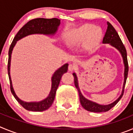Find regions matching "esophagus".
Instances as JSON below:
<instances>
[{"label":"esophagus","mask_w":133,"mask_h":133,"mask_svg":"<svg viewBox=\"0 0 133 133\" xmlns=\"http://www.w3.org/2000/svg\"><path fill=\"white\" fill-rule=\"evenodd\" d=\"M68 69L69 71H73L75 69V66L72 64H69V66H68Z\"/></svg>","instance_id":"34e87169"}]
</instances>
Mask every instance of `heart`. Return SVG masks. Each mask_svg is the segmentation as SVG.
<instances>
[{
  "mask_svg": "<svg viewBox=\"0 0 133 133\" xmlns=\"http://www.w3.org/2000/svg\"><path fill=\"white\" fill-rule=\"evenodd\" d=\"M101 30L90 24H84L67 32L64 35V41L69 46H75L87 41L93 43L101 37Z\"/></svg>",
  "mask_w": 133,
  "mask_h": 133,
  "instance_id": "b5f03b06",
  "label": "heart"
}]
</instances>
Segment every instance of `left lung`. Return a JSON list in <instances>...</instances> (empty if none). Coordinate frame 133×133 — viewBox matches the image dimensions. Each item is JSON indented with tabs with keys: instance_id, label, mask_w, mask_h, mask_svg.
<instances>
[{
	"instance_id": "obj_1",
	"label": "left lung",
	"mask_w": 133,
	"mask_h": 133,
	"mask_svg": "<svg viewBox=\"0 0 133 133\" xmlns=\"http://www.w3.org/2000/svg\"><path fill=\"white\" fill-rule=\"evenodd\" d=\"M103 44H110L111 46L116 48L121 54L124 65V83H123V90H122L121 95H120V97L115 102H113L111 104H107V105H102V104H97V103H95V102L89 101V100L87 99V98L83 97V95H82L81 90H80L79 87H78V78H77V75L74 72L72 74V75L74 76V78H75L74 82H75V85L76 88H77L78 95H79L80 102H81V105L85 110H88V111H90V112H107V111L109 110L110 109H112L115 105L117 104V103L119 101L120 99L123 97V92H124V86H125V84H126V81L128 76V72H129V64H128L127 54L126 49L124 47L123 43H122L121 39L120 38L117 32L116 31L115 28L112 26V24H110V23H109V22H107V29L105 35H104V37H103Z\"/></svg>"
}]
</instances>
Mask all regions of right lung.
<instances>
[{
  "instance_id": "right-lung-1",
  "label": "right lung",
  "mask_w": 133,
  "mask_h": 133,
  "mask_svg": "<svg viewBox=\"0 0 133 133\" xmlns=\"http://www.w3.org/2000/svg\"><path fill=\"white\" fill-rule=\"evenodd\" d=\"M61 24V21L58 18H38L32 19L29 21L26 24H24L19 31L17 32L15 36L13 41L10 44V49L9 50V61H8V74H9V81L10 84V90L14 97L19 103L21 106L26 109L27 110L30 111H44L47 110L50 107L55 100L56 91L57 90L60 81L63 75L67 72L68 66L69 64H64V65L60 67L58 70H56L52 75L51 81V90L48 96L45 99L40 102H24L20 99L15 93L12 84L11 78L10 74V59H11L12 51L13 50L14 46L16 44V42L22 38L28 35H33V34H43L46 35H53L56 33L58 30V26Z\"/></svg>"
}]
</instances>
